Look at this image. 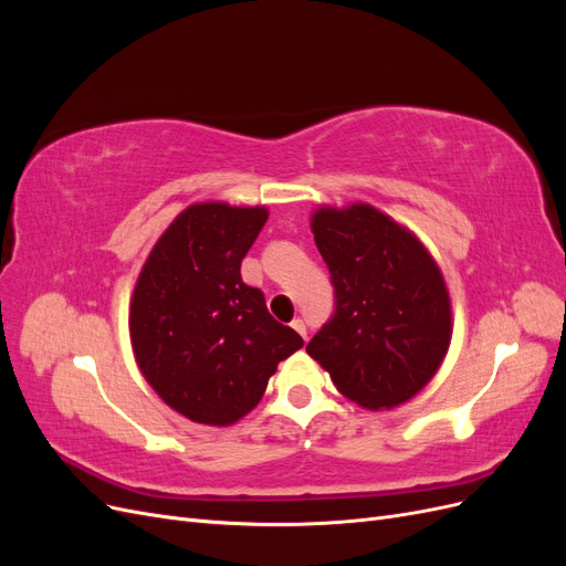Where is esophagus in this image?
I'll use <instances>...</instances> for the list:
<instances>
[{"label":"esophagus","instance_id":"1","mask_svg":"<svg viewBox=\"0 0 566 566\" xmlns=\"http://www.w3.org/2000/svg\"><path fill=\"white\" fill-rule=\"evenodd\" d=\"M290 325H293V328L306 339V325H304V321L302 318H293V323H290Z\"/></svg>","mask_w":566,"mask_h":566}]
</instances>
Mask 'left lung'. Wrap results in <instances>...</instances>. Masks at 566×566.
Segmentation results:
<instances>
[{
    "instance_id": "1",
    "label": "left lung",
    "mask_w": 566,
    "mask_h": 566,
    "mask_svg": "<svg viewBox=\"0 0 566 566\" xmlns=\"http://www.w3.org/2000/svg\"><path fill=\"white\" fill-rule=\"evenodd\" d=\"M312 231L335 310L306 352L358 406L380 410L416 397L451 342L449 290L430 252L364 202L316 210Z\"/></svg>"
}]
</instances>
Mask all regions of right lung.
Segmentation results:
<instances>
[{
  "instance_id": "obj_1",
  "label": "right lung",
  "mask_w": 566,
  "mask_h": 566,
  "mask_svg": "<svg viewBox=\"0 0 566 566\" xmlns=\"http://www.w3.org/2000/svg\"><path fill=\"white\" fill-rule=\"evenodd\" d=\"M266 219L264 208L191 205L160 235L136 281V364L163 401L193 422L241 420L276 366L304 345L241 276Z\"/></svg>"
}]
</instances>
